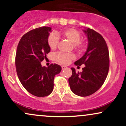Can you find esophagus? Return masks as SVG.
Returning a JSON list of instances; mask_svg holds the SVG:
<instances>
[{"mask_svg":"<svg viewBox=\"0 0 126 126\" xmlns=\"http://www.w3.org/2000/svg\"><path fill=\"white\" fill-rule=\"evenodd\" d=\"M66 68H67V67H66V66H62V70H64V69H66Z\"/></svg>","mask_w":126,"mask_h":126,"instance_id":"obj_1","label":"esophagus"}]
</instances>
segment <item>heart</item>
<instances>
[{
  "mask_svg": "<svg viewBox=\"0 0 126 126\" xmlns=\"http://www.w3.org/2000/svg\"><path fill=\"white\" fill-rule=\"evenodd\" d=\"M59 35L67 39L73 43V48L78 52H82L84 50L86 43L83 39H80V33L74 28H68L59 33ZM59 37L56 34H51L48 36V44L51 50L57 48L59 44ZM57 62L61 64H66L75 59V56L71 53H57L55 55Z\"/></svg>",
  "mask_w": 126,
  "mask_h": 126,
  "instance_id": "heart-1",
  "label": "heart"
}]
</instances>
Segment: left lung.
Listing matches in <instances>:
<instances>
[{"instance_id":"8db88e82","label":"left lung","mask_w":126,"mask_h":126,"mask_svg":"<svg viewBox=\"0 0 126 126\" xmlns=\"http://www.w3.org/2000/svg\"><path fill=\"white\" fill-rule=\"evenodd\" d=\"M88 37V48L85 54L75 62L76 66L84 64L82 72L76 73L72 67V75L69 78L71 91L80 96H87L95 93L103 85L110 66L109 51L102 36L94 30L85 28Z\"/></svg>"}]
</instances>
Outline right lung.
Here are the masks:
<instances>
[{
    "instance_id": "1",
    "label": "right lung",
    "mask_w": 126,
    "mask_h": 126,
    "mask_svg": "<svg viewBox=\"0 0 126 126\" xmlns=\"http://www.w3.org/2000/svg\"><path fill=\"white\" fill-rule=\"evenodd\" d=\"M51 31L50 27H42L28 32L20 40L16 53L15 66L20 82L26 90L38 97L51 93L55 75L62 70L57 64L47 67L41 64L50 51L48 38Z\"/></svg>"
}]
</instances>
